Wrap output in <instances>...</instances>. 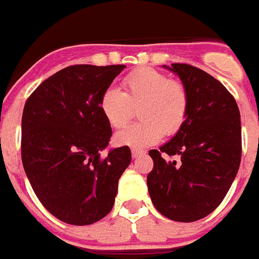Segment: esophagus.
Listing matches in <instances>:
<instances>
[{"instance_id": "obj_1", "label": "esophagus", "mask_w": 259, "mask_h": 259, "mask_svg": "<svg viewBox=\"0 0 259 259\" xmlns=\"http://www.w3.org/2000/svg\"><path fill=\"white\" fill-rule=\"evenodd\" d=\"M145 150H141V149H136V148H134L132 149V157L134 158H137V157H141V155L145 154Z\"/></svg>"}]
</instances>
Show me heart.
<instances>
[{
  "instance_id": "b5f03b06",
  "label": "heart",
  "mask_w": 259,
  "mask_h": 259,
  "mask_svg": "<svg viewBox=\"0 0 259 259\" xmlns=\"http://www.w3.org/2000/svg\"><path fill=\"white\" fill-rule=\"evenodd\" d=\"M124 92L107 88L100 98V110L111 127L122 128L139 107L140 122L115 135L119 145L144 148L161 140L163 134L174 136L187 122L189 93L182 81L170 79L152 67L132 71L123 79Z\"/></svg>"
}]
</instances>
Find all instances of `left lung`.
<instances>
[{
    "label": "left lung",
    "mask_w": 259,
    "mask_h": 259,
    "mask_svg": "<svg viewBox=\"0 0 259 259\" xmlns=\"http://www.w3.org/2000/svg\"><path fill=\"white\" fill-rule=\"evenodd\" d=\"M170 70L188 89V118L168 143L149 152L154 166L146 182L158 211L189 223L214 211L230 191L241 161V122L221 81L187 63H172ZM162 155L181 159L166 161Z\"/></svg>",
    "instance_id": "8db88e82"
}]
</instances>
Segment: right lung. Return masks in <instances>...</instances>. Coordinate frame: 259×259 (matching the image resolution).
<instances>
[{
    "label": "right lung",
    "instance_id": "1",
    "mask_svg": "<svg viewBox=\"0 0 259 259\" xmlns=\"http://www.w3.org/2000/svg\"><path fill=\"white\" fill-rule=\"evenodd\" d=\"M124 65H74L44 80L22 116V162L42 206L59 221L88 226L113 209L131 150L109 145L111 127L100 110L102 93Z\"/></svg>",
    "mask_w": 259,
    "mask_h": 259
}]
</instances>
